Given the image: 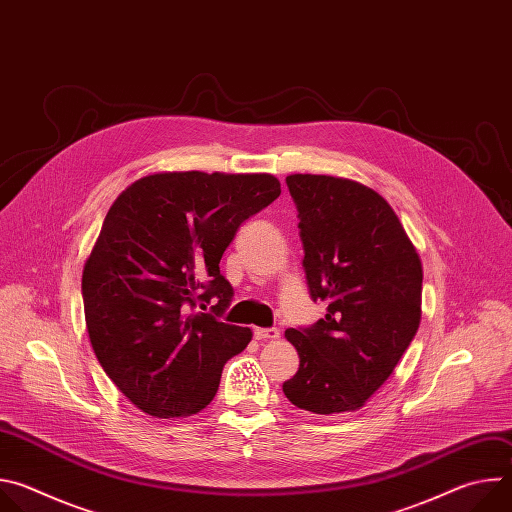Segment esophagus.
I'll list each match as a JSON object with an SVG mask.
<instances>
[{"instance_id":"esophagus-1","label":"esophagus","mask_w":512,"mask_h":512,"mask_svg":"<svg viewBox=\"0 0 512 512\" xmlns=\"http://www.w3.org/2000/svg\"><path fill=\"white\" fill-rule=\"evenodd\" d=\"M255 340H277L279 330L277 328H255Z\"/></svg>"}]
</instances>
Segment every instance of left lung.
<instances>
[{
    "label": "left lung",
    "instance_id": "8db88e82",
    "mask_svg": "<svg viewBox=\"0 0 512 512\" xmlns=\"http://www.w3.org/2000/svg\"><path fill=\"white\" fill-rule=\"evenodd\" d=\"M300 218L312 300L328 312L310 328H287L300 369L283 383L300 409L356 411L391 377L421 320V259L391 204L334 176L285 178Z\"/></svg>",
    "mask_w": 512,
    "mask_h": 512
}]
</instances>
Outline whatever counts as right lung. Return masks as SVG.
Segmentation results:
<instances>
[{"label": "right lung", "mask_w": 512, "mask_h": 512, "mask_svg": "<svg viewBox=\"0 0 512 512\" xmlns=\"http://www.w3.org/2000/svg\"><path fill=\"white\" fill-rule=\"evenodd\" d=\"M279 194L271 174L164 172L109 208L83 269L85 320L103 371L143 413L202 411L225 362L251 342L249 328L218 320L233 298L218 263ZM210 301V313L193 310Z\"/></svg>", "instance_id": "add662e5"}]
</instances>
